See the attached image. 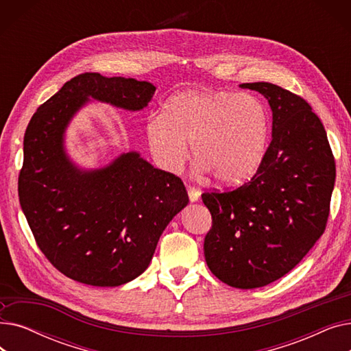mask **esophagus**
Returning a JSON list of instances; mask_svg holds the SVG:
<instances>
[{
	"label": "esophagus",
	"instance_id": "obj_1",
	"mask_svg": "<svg viewBox=\"0 0 351 351\" xmlns=\"http://www.w3.org/2000/svg\"><path fill=\"white\" fill-rule=\"evenodd\" d=\"M188 195H189L191 202H196L200 197V191L197 188H195V186H189L188 188Z\"/></svg>",
	"mask_w": 351,
	"mask_h": 351
}]
</instances>
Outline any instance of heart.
<instances>
[{"label": "heart", "instance_id": "1", "mask_svg": "<svg viewBox=\"0 0 351 351\" xmlns=\"http://www.w3.org/2000/svg\"><path fill=\"white\" fill-rule=\"evenodd\" d=\"M269 118L263 102L246 92L188 90L146 119L145 138L158 168L178 173L189 156L199 172L222 183L249 178L263 159Z\"/></svg>", "mask_w": 351, "mask_h": 351}]
</instances>
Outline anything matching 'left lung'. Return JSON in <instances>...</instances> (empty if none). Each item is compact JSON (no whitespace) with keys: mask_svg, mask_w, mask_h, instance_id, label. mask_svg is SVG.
<instances>
[{"mask_svg":"<svg viewBox=\"0 0 351 351\" xmlns=\"http://www.w3.org/2000/svg\"><path fill=\"white\" fill-rule=\"evenodd\" d=\"M239 86L267 99L271 142L247 183L202 195L212 215L204 250L220 282L256 289L289 273L323 234L336 163L322 121L302 97L269 82Z\"/></svg>","mask_w":351,"mask_h":351,"instance_id":"8db88e82","label":"left lung"}]
</instances>
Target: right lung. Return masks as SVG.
Wrapping results in <instances>:
<instances>
[{
	"instance_id": "1",
	"label": "right lung",
	"mask_w": 351,
	"mask_h": 351,
	"mask_svg": "<svg viewBox=\"0 0 351 351\" xmlns=\"http://www.w3.org/2000/svg\"><path fill=\"white\" fill-rule=\"evenodd\" d=\"M155 90L146 81L85 72L36 109L27 126L20 204L36 245L72 280L115 287L136 279L165 228L188 205L183 182L138 152L81 169L65 149L66 128L89 99L141 110Z\"/></svg>"
}]
</instances>
